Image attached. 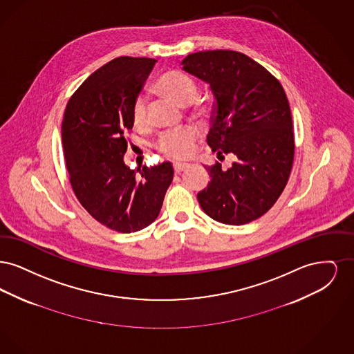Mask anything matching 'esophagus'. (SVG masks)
<instances>
[{
	"instance_id": "esophagus-1",
	"label": "esophagus",
	"mask_w": 354,
	"mask_h": 354,
	"mask_svg": "<svg viewBox=\"0 0 354 354\" xmlns=\"http://www.w3.org/2000/svg\"><path fill=\"white\" fill-rule=\"evenodd\" d=\"M187 169H189V165H187V163H175V165H174L175 174H182V172Z\"/></svg>"
}]
</instances>
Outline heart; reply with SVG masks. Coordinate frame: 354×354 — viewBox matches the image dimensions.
Listing matches in <instances>:
<instances>
[{
    "mask_svg": "<svg viewBox=\"0 0 354 354\" xmlns=\"http://www.w3.org/2000/svg\"><path fill=\"white\" fill-rule=\"evenodd\" d=\"M158 90L183 106L191 104L198 100L199 87L192 77L180 70H171L163 74L158 84ZM149 118V98L139 94L133 103V120L135 124H143ZM199 131L194 126H185L162 131L155 140V149L171 159H185L194 150Z\"/></svg>",
    "mask_w": 354,
    "mask_h": 354,
    "instance_id": "heart-1",
    "label": "heart"
}]
</instances>
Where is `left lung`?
<instances>
[{"mask_svg":"<svg viewBox=\"0 0 354 354\" xmlns=\"http://www.w3.org/2000/svg\"><path fill=\"white\" fill-rule=\"evenodd\" d=\"M183 68L209 84L215 102L207 143L234 153L228 169L207 166L211 182L198 194L214 220L241 225L267 214L284 191L295 158V135L286 91L276 77L234 50L198 51Z\"/></svg>","mask_w":354,"mask_h":354,"instance_id":"8db88e82","label":"left lung"}]
</instances>
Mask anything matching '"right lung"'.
Listing matches in <instances>:
<instances>
[{
  "label": "right lung",
  "mask_w": 354,
  "mask_h": 354,
  "mask_svg": "<svg viewBox=\"0 0 354 354\" xmlns=\"http://www.w3.org/2000/svg\"><path fill=\"white\" fill-rule=\"evenodd\" d=\"M151 58L118 57L95 70L66 104L62 145L71 188L84 209L122 234L158 218L174 169L169 162L136 174L123 162L124 133L134 126L133 103L155 65Z\"/></svg>",
  "instance_id": "obj_1"
}]
</instances>
